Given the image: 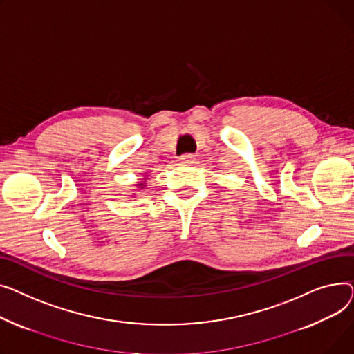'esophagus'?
<instances>
[{"mask_svg":"<svg viewBox=\"0 0 354 354\" xmlns=\"http://www.w3.org/2000/svg\"><path fill=\"white\" fill-rule=\"evenodd\" d=\"M178 160L181 164H193L196 161V157L193 154H183Z\"/></svg>","mask_w":354,"mask_h":354,"instance_id":"1","label":"esophagus"}]
</instances>
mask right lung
Returning <instances> with one entry per match:
<instances>
[{
    "mask_svg": "<svg viewBox=\"0 0 354 354\" xmlns=\"http://www.w3.org/2000/svg\"><path fill=\"white\" fill-rule=\"evenodd\" d=\"M137 185H138V187H140V189L142 190V189H144V185H145V183H138Z\"/></svg>",
    "mask_w": 354,
    "mask_h": 354,
    "instance_id": "1",
    "label": "right lung"
}]
</instances>
